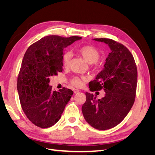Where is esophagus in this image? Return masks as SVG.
Segmentation results:
<instances>
[{
  "instance_id": "obj_1",
  "label": "esophagus",
  "mask_w": 155,
  "mask_h": 155,
  "mask_svg": "<svg viewBox=\"0 0 155 155\" xmlns=\"http://www.w3.org/2000/svg\"><path fill=\"white\" fill-rule=\"evenodd\" d=\"M74 92L75 94H77V93H79V91L78 90V89L74 88Z\"/></svg>"
}]
</instances>
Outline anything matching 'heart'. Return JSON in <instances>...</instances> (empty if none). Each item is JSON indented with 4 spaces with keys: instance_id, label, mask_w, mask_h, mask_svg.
<instances>
[{
    "instance_id": "b5f03b06",
    "label": "heart",
    "mask_w": 155,
    "mask_h": 155,
    "mask_svg": "<svg viewBox=\"0 0 155 155\" xmlns=\"http://www.w3.org/2000/svg\"><path fill=\"white\" fill-rule=\"evenodd\" d=\"M77 52L80 55L86 62L90 64L95 63L100 58V53L99 50L96 48L94 46L91 45H85L79 47L77 49ZM71 54L70 52L64 53L63 56V63L64 67H68L71 60ZM86 78H79L78 76L73 77L71 79V84L74 87H81L83 81H85Z\"/></svg>"
}]
</instances>
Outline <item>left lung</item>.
Segmentation results:
<instances>
[{
    "mask_svg": "<svg viewBox=\"0 0 155 155\" xmlns=\"http://www.w3.org/2000/svg\"><path fill=\"white\" fill-rule=\"evenodd\" d=\"M105 43L111 50L104 68L88 84L91 91L103 89L105 94L96 100L86 92L82 106L84 118L92 127L107 130L118 125L132 108L137 85V68L133 55L125 46L112 39H94Z\"/></svg>",
    "mask_w": 155,
    "mask_h": 155,
    "instance_id": "8db88e82",
    "label": "left lung"
}]
</instances>
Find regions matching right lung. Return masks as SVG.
Masks as SVG:
<instances>
[{
	"label": "right lung",
	"mask_w": 155,
	"mask_h": 155,
	"mask_svg": "<svg viewBox=\"0 0 155 155\" xmlns=\"http://www.w3.org/2000/svg\"><path fill=\"white\" fill-rule=\"evenodd\" d=\"M81 39L48 35L27 49L17 78V91L23 111L36 126L48 128L57 123L71 98L74 92L70 89L54 91L49 85L50 77L62 72L64 49Z\"/></svg>",
	"instance_id": "right-lung-1"
}]
</instances>
